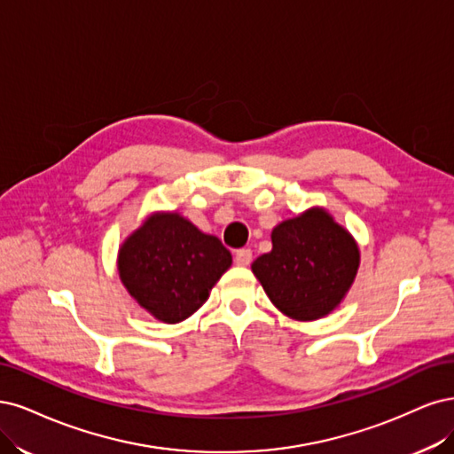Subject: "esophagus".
I'll return each mask as SVG.
<instances>
[{"label":"esophagus","instance_id":"34e87169","mask_svg":"<svg viewBox=\"0 0 454 454\" xmlns=\"http://www.w3.org/2000/svg\"><path fill=\"white\" fill-rule=\"evenodd\" d=\"M236 264L238 266H248L251 264V260H253V251L251 248H239V251L236 253Z\"/></svg>","mask_w":454,"mask_h":454}]
</instances>
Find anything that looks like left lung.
I'll return each instance as SVG.
<instances>
[{
	"label": "left lung",
	"mask_w": 454,
	"mask_h": 454,
	"mask_svg": "<svg viewBox=\"0 0 454 454\" xmlns=\"http://www.w3.org/2000/svg\"><path fill=\"white\" fill-rule=\"evenodd\" d=\"M271 253L253 271L277 309L296 320L328 315L353 285L358 247L323 209H311L271 231Z\"/></svg>",
	"instance_id": "8db88e82"
}]
</instances>
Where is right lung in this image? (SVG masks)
Returning a JSON list of instances; mask_svg holds the SVG:
<instances>
[{
  "mask_svg": "<svg viewBox=\"0 0 454 454\" xmlns=\"http://www.w3.org/2000/svg\"><path fill=\"white\" fill-rule=\"evenodd\" d=\"M230 266L231 254L221 239L175 213L147 218L119 254V273L129 294L169 325L196 313Z\"/></svg>",
  "mask_w": 454,
  "mask_h": 454,
  "instance_id": "obj_1",
  "label": "right lung"
}]
</instances>
